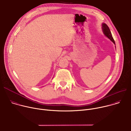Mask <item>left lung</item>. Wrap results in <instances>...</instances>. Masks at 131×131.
I'll return each instance as SVG.
<instances>
[{
  "instance_id": "1",
  "label": "left lung",
  "mask_w": 131,
  "mask_h": 131,
  "mask_svg": "<svg viewBox=\"0 0 131 131\" xmlns=\"http://www.w3.org/2000/svg\"><path fill=\"white\" fill-rule=\"evenodd\" d=\"M102 31L104 33V34L105 35L106 37H108L114 44H115V41L112 37V35L111 34V32L109 29V28L108 27V26H107L105 23H102Z\"/></svg>"
}]
</instances>
